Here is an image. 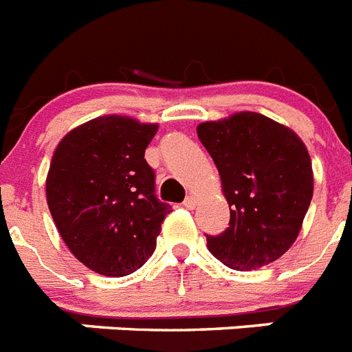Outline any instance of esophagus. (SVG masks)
Here are the masks:
<instances>
[{
	"label": "esophagus",
	"mask_w": 352,
	"mask_h": 352,
	"mask_svg": "<svg viewBox=\"0 0 352 352\" xmlns=\"http://www.w3.org/2000/svg\"><path fill=\"white\" fill-rule=\"evenodd\" d=\"M197 203V197L194 196V194H190V196H187V199L183 201V205H185V208H194L196 207Z\"/></svg>",
	"instance_id": "obj_1"
}]
</instances>
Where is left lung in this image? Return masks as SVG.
<instances>
[{
    "label": "left lung",
    "mask_w": 352,
    "mask_h": 352,
    "mask_svg": "<svg viewBox=\"0 0 352 352\" xmlns=\"http://www.w3.org/2000/svg\"><path fill=\"white\" fill-rule=\"evenodd\" d=\"M230 207V226L207 235L210 254L239 272L261 268L292 248L313 197L311 158L300 136L255 111L201 122Z\"/></svg>",
    "instance_id": "8db88e82"
}]
</instances>
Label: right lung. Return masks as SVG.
Masks as SVG:
<instances>
[{
	"mask_svg": "<svg viewBox=\"0 0 352 352\" xmlns=\"http://www.w3.org/2000/svg\"><path fill=\"white\" fill-rule=\"evenodd\" d=\"M158 124L104 115L59 142L46 176V201L60 237L84 266L124 277L156 248L170 207L155 196L145 149Z\"/></svg>",
	"mask_w": 352,
	"mask_h": 352,
	"instance_id": "obj_1",
	"label": "right lung"
}]
</instances>
